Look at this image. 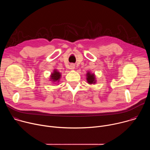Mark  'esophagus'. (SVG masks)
<instances>
[{
	"instance_id": "obj_1",
	"label": "esophagus",
	"mask_w": 150,
	"mask_h": 150,
	"mask_svg": "<svg viewBox=\"0 0 150 150\" xmlns=\"http://www.w3.org/2000/svg\"><path fill=\"white\" fill-rule=\"evenodd\" d=\"M74 68H75V65H73V64H72V65H71V66H70V69H74Z\"/></svg>"
}]
</instances>
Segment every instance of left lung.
Returning a JSON list of instances; mask_svg holds the SVG:
<instances>
[{"label":"left lung","instance_id":"obj_1","mask_svg":"<svg viewBox=\"0 0 150 150\" xmlns=\"http://www.w3.org/2000/svg\"><path fill=\"white\" fill-rule=\"evenodd\" d=\"M87 80L88 83L90 84H94L96 83V78L94 74H91L90 72H88L87 74Z\"/></svg>","mask_w":150,"mask_h":150}]
</instances>
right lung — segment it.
<instances>
[{
  "label": "right lung",
  "mask_w": 150,
  "mask_h": 150,
  "mask_svg": "<svg viewBox=\"0 0 150 150\" xmlns=\"http://www.w3.org/2000/svg\"><path fill=\"white\" fill-rule=\"evenodd\" d=\"M61 76V74L60 72H59L57 70H54L53 73L52 74L51 76H50V79L51 81H53V82H59V79L60 78Z\"/></svg>",
  "instance_id": "right-lung-1"
}]
</instances>
